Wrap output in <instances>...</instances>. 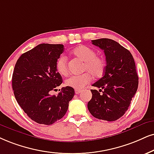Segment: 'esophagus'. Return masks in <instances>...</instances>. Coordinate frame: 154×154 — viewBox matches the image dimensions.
<instances>
[{
	"mask_svg": "<svg viewBox=\"0 0 154 154\" xmlns=\"http://www.w3.org/2000/svg\"><path fill=\"white\" fill-rule=\"evenodd\" d=\"M75 91L76 94H79V93L82 92V90H81V89H79V90H78V89H75Z\"/></svg>",
	"mask_w": 154,
	"mask_h": 154,
	"instance_id": "obj_1",
	"label": "esophagus"
}]
</instances>
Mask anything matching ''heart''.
<instances>
[{"label":"heart","instance_id":"obj_1","mask_svg":"<svg viewBox=\"0 0 154 154\" xmlns=\"http://www.w3.org/2000/svg\"><path fill=\"white\" fill-rule=\"evenodd\" d=\"M75 57L84 62L82 72H87L80 75H73L67 78L65 85L75 89H82L91 80V76L95 79L100 78L104 75L106 69V61L102 57L97 55L96 50L86 45H79L72 51ZM57 72L65 76L68 73L67 59L65 54H61L57 58L55 64Z\"/></svg>","mask_w":154,"mask_h":154}]
</instances>
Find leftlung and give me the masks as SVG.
<instances>
[{"label":"left lung","instance_id":"8db88e82","mask_svg":"<svg viewBox=\"0 0 154 154\" xmlns=\"http://www.w3.org/2000/svg\"><path fill=\"white\" fill-rule=\"evenodd\" d=\"M91 42L104 50L106 66L104 76L92 85L100 90L91 89L92 97L87 107L95 118L113 122L125 114L137 91L135 62L131 52L114 40L101 38Z\"/></svg>","mask_w":154,"mask_h":154}]
</instances>
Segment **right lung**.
Returning a JSON list of instances; mask_svg holds the SVG:
<instances>
[{
	"label": "right lung",
	"instance_id": "add662e5",
	"mask_svg": "<svg viewBox=\"0 0 154 154\" xmlns=\"http://www.w3.org/2000/svg\"><path fill=\"white\" fill-rule=\"evenodd\" d=\"M63 51V45L40 44L23 53L15 65L12 87L15 99L38 124L50 125L63 118L75 95L69 87H63L57 96L50 94L63 82L55 64Z\"/></svg>",
	"mask_w": 154,
	"mask_h": 154
}]
</instances>
